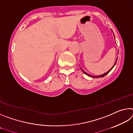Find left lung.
Here are the masks:
<instances>
[{"label":"left lung","mask_w":133,"mask_h":133,"mask_svg":"<svg viewBox=\"0 0 133 133\" xmlns=\"http://www.w3.org/2000/svg\"><path fill=\"white\" fill-rule=\"evenodd\" d=\"M116 62H117V60H116V63H115V64H114V65H115V64H116ZM114 66H112V68H111V69H110L109 71H108L107 72H106V73H104V74H103V75H101V76H91V75H89V74H87V73H85V71H83V70H82V71H83V73H84V74H85V75H87V76H90V77H93V78H97V77H104V76H105V75H107V74H108V73H109V72H110V71H111V69H112V68H113V67L114 66Z\"/></svg>","instance_id":"obj_1"}]
</instances>
